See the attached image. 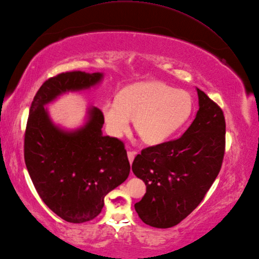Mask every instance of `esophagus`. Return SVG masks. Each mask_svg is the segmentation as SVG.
Returning a JSON list of instances; mask_svg holds the SVG:
<instances>
[{"mask_svg": "<svg viewBox=\"0 0 259 259\" xmlns=\"http://www.w3.org/2000/svg\"><path fill=\"white\" fill-rule=\"evenodd\" d=\"M135 151H127V157H128V160H130V162L132 163L133 162V160H134V157H135Z\"/></svg>", "mask_w": 259, "mask_h": 259, "instance_id": "esophagus-1", "label": "esophagus"}]
</instances>
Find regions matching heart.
Wrapping results in <instances>:
<instances>
[{"label":"heart","instance_id":"1","mask_svg":"<svg viewBox=\"0 0 259 259\" xmlns=\"http://www.w3.org/2000/svg\"><path fill=\"white\" fill-rule=\"evenodd\" d=\"M193 101L185 90L174 89L159 81H143L118 92L116 101H106L102 114L112 136L119 137L135 130L148 145L168 141L190 117Z\"/></svg>","mask_w":259,"mask_h":259}]
</instances>
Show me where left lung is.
Masks as SVG:
<instances>
[{"label": "left lung", "instance_id": "1", "mask_svg": "<svg viewBox=\"0 0 259 259\" xmlns=\"http://www.w3.org/2000/svg\"><path fill=\"white\" fill-rule=\"evenodd\" d=\"M197 92L199 110L182 136L143 149L132 165L146 185L135 210L153 228H172L186 219L203 200L222 166L223 111L198 88Z\"/></svg>", "mask_w": 259, "mask_h": 259}]
</instances>
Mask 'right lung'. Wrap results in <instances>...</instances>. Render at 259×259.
Listing matches in <instances>:
<instances>
[{
    "label": "right lung",
    "instance_id": "obj_1",
    "mask_svg": "<svg viewBox=\"0 0 259 259\" xmlns=\"http://www.w3.org/2000/svg\"><path fill=\"white\" fill-rule=\"evenodd\" d=\"M102 72L71 71L44 82L29 109L24 158L37 193L50 210L70 223L93 220L104 197L127 179L130 161L124 144L104 136V117L97 106L87 111L83 125L66 130L57 125L46 105L62 94L89 90Z\"/></svg>",
    "mask_w": 259,
    "mask_h": 259
}]
</instances>
